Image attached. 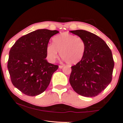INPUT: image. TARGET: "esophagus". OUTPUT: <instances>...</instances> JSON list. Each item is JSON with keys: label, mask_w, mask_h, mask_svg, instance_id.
Masks as SVG:
<instances>
[{"label": "esophagus", "mask_w": 123, "mask_h": 123, "mask_svg": "<svg viewBox=\"0 0 123 123\" xmlns=\"http://www.w3.org/2000/svg\"><path fill=\"white\" fill-rule=\"evenodd\" d=\"M58 67H59V68H62L64 67V66H63V65H60Z\"/></svg>", "instance_id": "34e87169"}]
</instances>
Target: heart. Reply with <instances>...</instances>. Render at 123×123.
Here are the masks:
<instances>
[{"instance_id":"obj_1","label":"heart","mask_w":123,"mask_h":123,"mask_svg":"<svg viewBox=\"0 0 123 123\" xmlns=\"http://www.w3.org/2000/svg\"><path fill=\"white\" fill-rule=\"evenodd\" d=\"M53 44L46 47V55L48 61L53 63L60 56L69 65H76L84 57L86 49L84 41L79 37L64 32L55 36Z\"/></svg>"}]
</instances>
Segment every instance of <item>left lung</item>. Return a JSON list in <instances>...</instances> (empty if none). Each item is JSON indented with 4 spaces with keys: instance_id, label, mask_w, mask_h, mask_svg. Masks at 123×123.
Here are the masks:
<instances>
[{
    "instance_id": "1",
    "label": "left lung",
    "mask_w": 123,
    "mask_h": 123,
    "mask_svg": "<svg viewBox=\"0 0 123 123\" xmlns=\"http://www.w3.org/2000/svg\"><path fill=\"white\" fill-rule=\"evenodd\" d=\"M70 32L81 38L86 44L82 60L71 67V85L81 96H96L111 81L114 66L111 51L103 39L94 33L81 29Z\"/></svg>"
}]
</instances>
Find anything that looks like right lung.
<instances>
[{"label": "right lung", "mask_w": 123, "mask_h": 123, "mask_svg": "<svg viewBox=\"0 0 123 123\" xmlns=\"http://www.w3.org/2000/svg\"><path fill=\"white\" fill-rule=\"evenodd\" d=\"M56 30L37 29L22 36L9 51L8 69L12 84L24 94H41L49 85L58 66L48 63L46 47Z\"/></svg>", "instance_id": "1"}]
</instances>
